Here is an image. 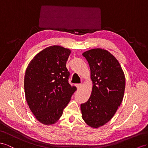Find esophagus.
I'll use <instances>...</instances> for the list:
<instances>
[{
    "instance_id": "34e87169",
    "label": "esophagus",
    "mask_w": 148,
    "mask_h": 148,
    "mask_svg": "<svg viewBox=\"0 0 148 148\" xmlns=\"http://www.w3.org/2000/svg\"><path fill=\"white\" fill-rule=\"evenodd\" d=\"M81 86H82V84H76V87H77V89H80V88H81Z\"/></svg>"
}]
</instances>
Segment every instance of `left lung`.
Wrapping results in <instances>:
<instances>
[{
  "label": "left lung",
  "mask_w": 148,
  "mask_h": 148,
  "mask_svg": "<svg viewBox=\"0 0 148 148\" xmlns=\"http://www.w3.org/2000/svg\"><path fill=\"white\" fill-rule=\"evenodd\" d=\"M82 56L89 63L93 86L89 99L81 105L82 117L97 128L111 119L122 103L125 76L118 60L106 50L90 49Z\"/></svg>",
  "instance_id": "8db88e82"
}]
</instances>
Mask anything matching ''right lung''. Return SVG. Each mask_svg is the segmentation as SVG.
I'll return each instance as SVG.
<instances>
[{
    "mask_svg": "<svg viewBox=\"0 0 148 148\" xmlns=\"http://www.w3.org/2000/svg\"><path fill=\"white\" fill-rule=\"evenodd\" d=\"M70 54L71 50L59 45L48 47L32 59L25 71L26 101L36 118L44 124L59 120L77 89L69 83L66 64Z\"/></svg>",
    "mask_w": 148,
    "mask_h": 148,
    "instance_id": "add662e5",
    "label": "right lung"
}]
</instances>
